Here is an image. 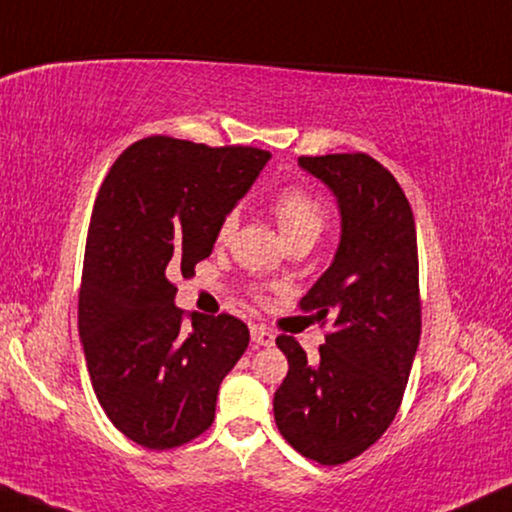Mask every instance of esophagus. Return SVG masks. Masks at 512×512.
Segmentation results:
<instances>
[{
	"label": "esophagus",
	"instance_id": "34e87169",
	"mask_svg": "<svg viewBox=\"0 0 512 512\" xmlns=\"http://www.w3.org/2000/svg\"><path fill=\"white\" fill-rule=\"evenodd\" d=\"M251 342L258 347H272L275 345V333L265 326H251Z\"/></svg>",
	"mask_w": 512,
	"mask_h": 512
}]
</instances>
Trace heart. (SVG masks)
Segmentation results:
<instances>
[{"label": "heart", "instance_id": "heart-1", "mask_svg": "<svg viewBox=\"0 0 512 512\" xmlns=\"http://www.w3.org/2000/svg\"><path fill=\"white\" fill-rule=\"evenodd\" d=\"M279 233L286 244L293 242H317L326 228V212L312 195L303 191H286L272 205ZM237 228V214L230 212L219 223V242H228Z\"/></svg>", "mask_w": 512, "mask_h": 512}]
</instances>
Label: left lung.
Listing matches in <instances>:
<instances>
[{"label": "left lung", "mask_w": 512, "mask_h": 512, "mask_svg": "<svg viewBox=\"0 0 512 512\" xmlns=\"http://www.w3.org/2000/svg\"><path fill=\"white\" fill-rule=\"evenodd\" d=\"M298 165L333 193L340 214L333 261L300 300L333 331L317 363L279 335L289 373L272 405L293 450L335 466L380 440L401 405L422 331L417 233L398 181L366 153L303 156Z\"/></svg>", "instance_id": "1"}]
</instances>
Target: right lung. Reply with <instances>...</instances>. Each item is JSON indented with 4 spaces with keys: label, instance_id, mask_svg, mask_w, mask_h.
<instances>
[{
    "label": "right lung",
    "instance_id": "right-lung-1",
    "mask_svg": "<svg viewBox=\"0 0 512 512\" xmlns=\"http://www.w3.org/2000/svg\"><path fill=\"white\" fill-rule=\"evenodd\" d=\"M270 160L254 146L149 137L111 167L90 219L79 335L102 410L149 450L198 438L214 422L219 387L249 345L244 321L181 326L172 277L212 254L223 216Z\"/></svg>",
    "mask_w": 512,
    "mask_h": 512
}]
</instances>
